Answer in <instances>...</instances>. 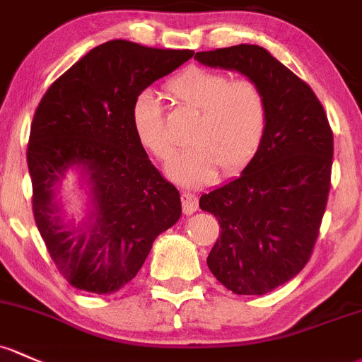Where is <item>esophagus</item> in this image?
I'll use <instances>...</instances> for the list:
<instances>
[{
	"label": "esophagus",
	"instance_id": "esophagus-1",
	"mask_svg": "<svg viewBox=\"0 0 362 362\" xmlns=\"http://www.w3.org/2000/svg\"><path fill=\"white\" fill-rule=\"evenodd\" d=\"M197 197L191 192L182 194V208H184L185 215H192L194 211H197Z\"/></svg>",
	"mask_w": 362,
	"mask_h": 362
}]
</instances>
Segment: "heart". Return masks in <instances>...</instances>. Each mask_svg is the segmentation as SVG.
I'll use <instances>...</instances> for the list:
<instances>
[{"label":"heart","mask_w":362,"mask_h":362,"mask_svg":"<svg viewBox=\"0 0 362 362\" xmlns=\"http://www.w3.org/2000/svg\"><path fill=\"white\" fill-rule=\"evenodd\" d=\"M168 93L199 111L192 146L170 163L168 175L187 187L211 182L218 170L235 175L257 158L269 124L267 98L251 79H232L218 71L191 67L168 83ZM132 124L139 142L159 161H168L175 146L166 130L159 98L140 91L132 105Z\"/></svg>","instance_id":"1"}]
</instances>
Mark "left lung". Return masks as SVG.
<instances>
[{
	"instance_id": "obj_1",
	"label": "left lung",
	"mask_w": 362,
	"mask_h": 362,
	"mask_svg": "<svg viewBox=\"0 0 362 362\" xmlns=\"http://www.w3.org/2000/svg\"><path fill=\"white\" fill-rule=\"evenodd\" d=\"M194 59L241 72L267 98L257 158L199 199L222 229L206 260L213 276L235 295H265L309 262L328 201L333 132L310 86L265 48L235 45Z\"/></svg>"
}]
</instances>
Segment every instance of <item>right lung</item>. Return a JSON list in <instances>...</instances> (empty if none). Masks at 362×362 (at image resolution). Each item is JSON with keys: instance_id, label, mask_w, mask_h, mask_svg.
Segmentation results:
<instances>
[{"instance_id": "obj_1", "label": "right lung", "mask_w": 362, "mask_h": 362, "mask_svg": "<svg viewBox=\"0 0 362 362\" xmlns=\"http://www.w3.org/2000/svg\"><path fill=\"white\" fill-rule=\"evenodd\" d=\"M192 55L107 41L64 72L34 112L28 146L34 220L52 260L78 290H121L154 239L180 218V194L136 139L132 105ZM69 169L78 171L89 196L79 224L65 220L58 196Z\"/></svg>"}]
</instances>
